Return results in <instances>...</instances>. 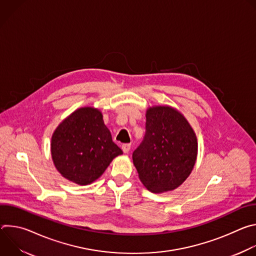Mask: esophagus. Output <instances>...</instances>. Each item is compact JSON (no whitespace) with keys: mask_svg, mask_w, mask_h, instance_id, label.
Masks as SVG:
<instances>
[{"mask_svg":"<svg viewBox=\"0 0 256 256\" xmlns=\"http://www.w3.org/2000/svg\"><path fill=\"white\" fill-rule=\"evenodd\" d=\"M122 150L124 151V153H128L130 150V144H122Z\"/></svg>","mask_w":256,"mask_h":256,"instance_id":"obj_1","label":"esophagus"}]
</instances>
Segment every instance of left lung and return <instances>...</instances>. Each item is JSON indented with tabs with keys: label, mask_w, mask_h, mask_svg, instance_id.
Here are the masks:
<instances>
[{
	"label": "left lung",
	"mask_w": 256,
	"mask_h": 256,
	"mask_svg": "<svg viewBox=\"0 0 256 256\" xmlns=\"http://www.w3.org/2000/svg\"><path fill=\"white\" fill-rule=\"evenodd\" d=\"M196 156V136L184 116L170 106L147 109L146 134L132 153L146 188L155 194L177 188L192 173Z\"/></svg>",
	"instance_id": "8db88e82"
}]
</instances>
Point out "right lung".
<instances>
[{"instance_id": "1", "label": "right lung", "mask_w": 256, "mask_h": 256, "mask_svg": "<svg viewBox=\"0 0 256 256\" xmlns=\"http://www.w3.org/2000/svg\"><path fill=\"white\" fill-rule=\"evenodd\" d=\"M50 149L58 171L80 186L92 184L122 154L101 112L93 107L79 108L64 118L52 134Z\"/></svg>"}]
</instances>
